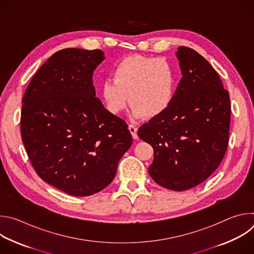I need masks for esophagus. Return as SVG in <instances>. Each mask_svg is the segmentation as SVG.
Instances as JSON below:
<instances>
[{
  "label": "esophagus",
  "instance_id": "esophagus-1",
  "mask_svg": "<svg viewBox=\"0 0 254 254\" xmlns=\"http://www.w3.org/2000/svg\"><path fill=\"white\" fill-rule=\"evenodd\" d=\"M128 129L134 139L137 138V127L134 125H128Z\"/></svg>",
  "mask_w": 254,
  "mask_h": 254
}]
</instances>
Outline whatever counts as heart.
<instances>
[{
  "mask_svg": "<svg viewBox=\"0 0 254 254\" xmlns=\"http://www.w3.org/2000/svg\"><path fill=\"white\" fill-rule=\"evenodd\" d=\"M176 92V74L165 59L130 55L115 67L113 79L100 84L106 110L121 114L128 101L133 118H156L168 110Z\"/></svg>",
  "mask_w": 254,
  "mask_h": 254,
  "instance_id": "obj_1",
  "label": "heart"
}]
</instances>
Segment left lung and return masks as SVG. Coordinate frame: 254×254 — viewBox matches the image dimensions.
<instances>
[{
  "mask_svg": "<svg viewBox=\"0 0 254 254\" xmlns=\"http://www.w3.org/2000/svg\"><path fill=\"white\" fill-rule=\"evenodd\" d=\"M182 79L162 115L143 124L137 135L151 143L149 174L160 186L191 189L211 176L227 150L231 105L229 93L211 64L195 50L176 52Z\"/></svg>",
  "mask_w": 254,
  "mask_h": 254,
  "instance_id": "8db88e82",
  "label": "left lung"
}]
</instances>
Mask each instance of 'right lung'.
Here are the masks:
<instances>
[{
  "instance_id": "obj_1",
  "label": "right lung",
  "mask_w": 254,
  "mask_h": 254,
  "mask_svg": "<svg viewBox=\"0 0 254 254\" xmlns=\"http://www.w3.org/2000/svg\"><path fill=\"white\" fill-rule=\"evenodd\" d=\"M103 60L99 49L60 50L36 72L22 100L21 135L32 166L72 196L110 185L132 143L126 122L95 97L92 75Z\"/></svg>"
}]
</instances>
